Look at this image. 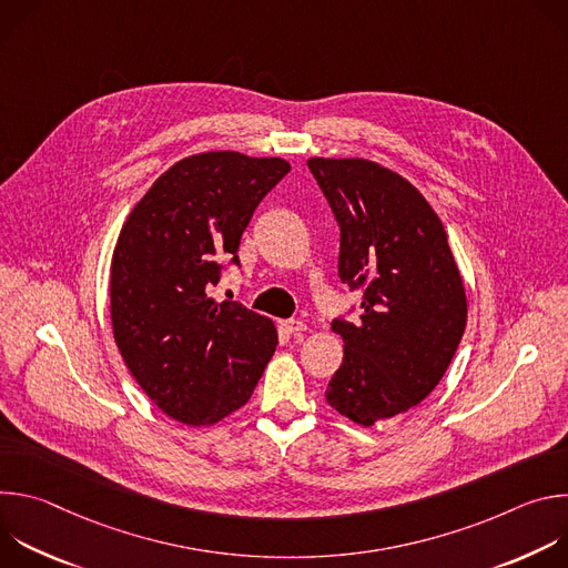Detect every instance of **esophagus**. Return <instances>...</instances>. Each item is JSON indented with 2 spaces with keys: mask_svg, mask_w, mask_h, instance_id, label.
Returning <instances> with one entry per match:
<instances>
[{
  "mask_svg": "<svg viewBox=\"0 0 568 568\" xmlns=\"http://www.w3.org/2000/svg\"><path fill=\"white\" fill-rule=\"evenodd\" d=\"M281 326H283V331H285L287 335H294V337H296V335H301V333L307 328L305 323H303V321H298V318H287V321H283V323H281Z\"/></svg>",
  "mask_w": 568,
  "mask_h": 568,
  "instance_id": "esophagus-1",
  "label": "esophagus"
}]
</instances>
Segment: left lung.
<instances>
[{"mask_svg": "<svg viewBox=\"0 0 568 568\" xmlns=\"http://www.w3.org/2000/svg\"><path fill=\"white\" fill-rule=\"evenodd\" d=\"M307 169L339 224V278L362 294L357 321L333 318L344 362L326 399L371 427L436 388L465 331V290L438 215L407 180L366 159Z\"/></svg>", "mask_w": 568, "mask_h": 568, "instance_id": "8db88e82", "label": "left lung"}]
</instances>
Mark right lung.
Wrapping results in <instances>:
<instances>
[{
    "mask_svg": "<svg viewBox=\"0 0 568 568\" xmlns=\"http://www.w3.org/2000/svg\"><path fill=\"white\" fill-rule=\"evenodd\" d=\"M287 173L276 156L193 154L152 184L121 229L110 272L114 339L145 395L184 425L240 409L276 351L267 316L215 303L209 290L240 265L242 231Z\"/></svg>",
    "mask_w": 568,
    "mask_h": 568,
    "instance_id": "obj_1",
    "label": "right lung"
}]
</instances>
